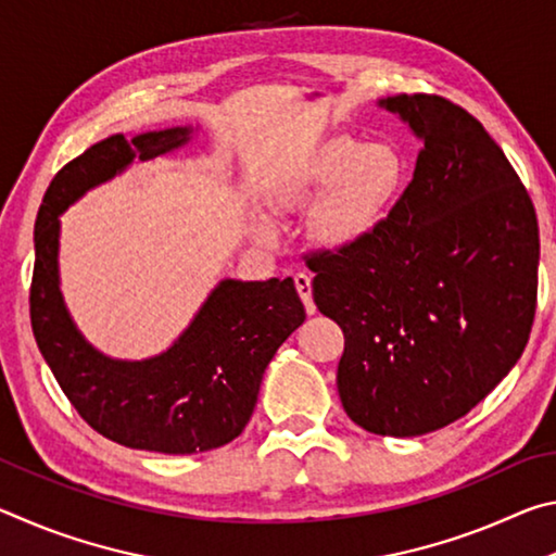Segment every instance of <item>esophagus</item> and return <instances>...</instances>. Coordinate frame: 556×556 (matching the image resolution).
Listing matches in <instances>:
<instances>
[{"mask_svg": "<svg viewBox=\"0 0 556 556\" xmlns=\"http://www.w3.org/2000/svg\"><path fill=\"white\" fill-rule=\"evenodd\" d=\"M294 285H296V291H299L301 301H304L306 312L314 314L316 306H314V296H312V277H308L306 271H296V275H294Z\"/></svg>", "mask_w": 556, "mask_h": 556, "instance_id": "obj_1", "label": "esophagus"}]
</instances>
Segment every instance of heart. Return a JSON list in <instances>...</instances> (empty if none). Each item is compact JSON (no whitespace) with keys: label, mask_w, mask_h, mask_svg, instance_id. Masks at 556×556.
I'll list each match as a JSON object with an SVG mask.
<instances>
[{"label":"heart","mask_w":556,"mask_h":556,"mask_svg":"<svg viewBox=\"0 0 556 556\" xmlns=\"http://www.w3.org/2000/svg\"><path fill=\"white\" fill-rule=\"evenodd\" d=\"M407 176L392 144H365L351 137L326 142L277 191L279 208H296L324 195L314 211V235L326 248L345 250L380 228ZM260 238H275V225L260 220Z\"/></svg>","instance_id":"obj_1"}]
</instances>
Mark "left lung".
Masks as SVG:
<instances>
[{"label": "left lung", "instance_id": "obj_1", "mask_svg": "<svg viewBox=\"0 0 556 556\" xmlns=\"http://www.w3.org/2000/svg\"><path fill=\"white\" fill-rule=\"evenodd\" d=\"M421 139L368 240L304 255L318 312L341 326L338 394L357 427L419 437L468 414L522 355L538 308L540 228L520 176L441 96L382 100Z\"/></svg>", "mask_w": 556, "mask_h": 556}]
</instances>
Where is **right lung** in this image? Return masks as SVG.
<instances>
[{
    "mask_svg": "<svg viewBox=\"0 0 556 556\" xmlns=\"http://www.w3.org/2000/svg\"><path fill=\"white\" fill-rule=\"evenodd\" d=\"M188 129L122 135L92 144L53 176L36 218L29 291L31 328L43 361L88 425L122 446L159 454H199L242 434L257 404L262 375L306 312L285 281L225 279L188 331L144 363L110 361L75 331L59 291V215L131 159L172 152Z\"/></svg>",
    "mask_w": 556,
    "mask_h": 556,
    "instance_id": "add662e5",
    "label": "right lung"
}]
</instances>
